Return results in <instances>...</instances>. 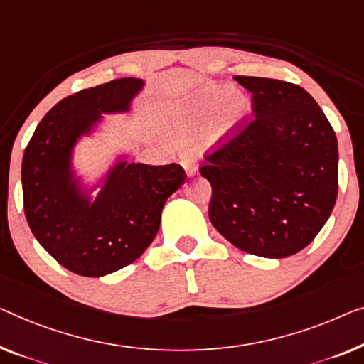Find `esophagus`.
Here are the masks:
<instances>
[{
	"label": "esophagus",
	"mask_w": 364,
	"mask_h": 364,
	"mask_svg": "<svg viewBox=\"0 0 364 364\" xmlns=\"http://www.w3.org/2000/svg\"><path fill=\"white\" fill-rule=\"evenodd\" d=\"M182 164H183V169H186L188 176H195V173L198 172V164H197V161L193 159V157H186Z\"/></svg>",
	"instance_id": "1"
}]
</instances>
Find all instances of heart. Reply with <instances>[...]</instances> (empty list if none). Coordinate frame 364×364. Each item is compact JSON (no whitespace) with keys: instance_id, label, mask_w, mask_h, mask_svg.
Returning a JSON list of instances; mask_svg holds the SVG:
<instances>
[{"instance_id":"obj_1","label":"heart","mask_w":364,"mask_h":364,"mask_svg":"<svg viewBox=\"0 0 364 364\" xmlns=\"http://www.w3.org/2000/svg\"><path fill=\"white\" fill-rule=\"evenodd\" d=\"M250 114L251 102L243 93H235L230 85H207L172 109L167 126L177 139L187 141L197 138L208 125L205 144L223 146L245 129Z\"/></svg>"}]
</instances>
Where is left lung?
<instances>
[{
  "mask_svg": "<svg viewBox=\"0 0 364 364\" xmlns=\"http://www.w3.org/2000/svg\"><path fill=\"white\" fill-rule=\"evenodd\" d=\"M252 118L230 143L205 156L212 186L208 217L250 255L281 259L304 250L338 195V144L330 121L302 87L238 75Z\"/></svg>",
  "mask_w": 364,
  "mask_h": 364,
  "instance_id": "left-lung-1",
  "label": "left lung"
}]
</instances>
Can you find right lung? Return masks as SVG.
Returning <instances> with one entry per match:
<instances>
[{
	"label": "right lung",
	"instance_id": "obj_1",
	"mask_svg": "<svg viewBox=\"0 0 364 364\" xmlns=\"http://www.w3.org/2000/svg\"><path fill=\"white\" fill-rule=\"evenodd\" d=\"M141 78H117L60 100L36 128L24 151V213L41 246L65 267L100 277L131 264L156 238L166 200L182 186V166L119 161L97 198L82 192L72 151L105 113L128 112Z\"/></svg>",
	"mask_w": 364,
	"mask_h": 364
}]
</instances>
